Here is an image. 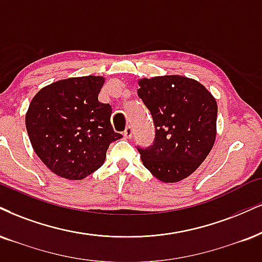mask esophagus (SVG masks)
<instances>
[{
  "label": "esophagus",
  "instance_id": "esophagus-1",
  "mask_svg": "<svg viewBox=\"0 0 262 262\" xmlns=\"http://www.w3.org/2000/svg\"><path fill=\"white\" fill-rule=\"evenodd\" d=\"M124 137L125 138H131L132 137V128L131 126H127L124 131Z\"/></svg>",
  "mask_w": 262,
  "mask_h": 262
}]
</instances>
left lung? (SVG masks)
<instances>
[{
	"mask_svg": "<svg viewBox=\"0 0 262 262\" xmlns=\"http://www.w3.org/2000/svg\"><path fill=\"white\" fill-rule=\"evenodd\" d=\"M137 95L150 111L156 140L140 149L156 179L175 183L202 165L216 140L217 103L199 81L182 75L142 77Z\"/></svg>",
	"mask_w": 262,
	"mask_h": 262,
	"instance_id": "1",
	"label": "left lung"
}]
</instances>
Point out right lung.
Instances as JSON below:
<instances>
[{
    "label": "right lung",
    "mask_w": 262,
    "mask_h": 262,
    "mask_svg": "<svg viewBox=\"0 0 262 262\" xmlns=\"http://www.w3.org/2000/svg\"><path fill=\"white\" fill-rule=\"evenodd\" d=\"M103 76L58 80L34 96L25 115L32 149L57 176L82 180L99 169L109 144L120 140L112 106L98 101Z\"/></svg>",
    "instance_id": "obj_1"
}]
</instances>
